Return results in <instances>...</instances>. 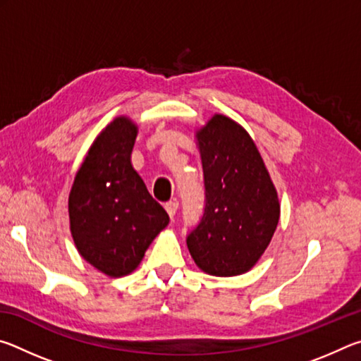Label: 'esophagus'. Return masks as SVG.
Returning <instances> with one entry per match:
<instances>
[{"instance_id": "34e87169", "label": "esophagus", "mask_w": 361, "mask_h": 361, "mask_svg": "<svg viewBox=\"0 0 361 361\" xmlns=\"http://www.w3.org/2000/svg\"><path fill=\"white\" fill-rule=\"evenodd\" d=\"M164 207H166L169 216L173 218L176 210H178V200H176V199H170V200H167L166 205H164Z\"/></svg>"}]
</instances>
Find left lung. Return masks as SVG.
Here are the masks:
<instances>
[{"label": "left lung", "mask_w": 361, "mask_h": 361, "mask_svg": "<svg viewBox=\"0 0 361 361\" xmlns=\"http://www.w3.org/2000/svg\"><path fill=\"white\" fill-rule=\"evenodd\" d=\"M205 205L186 243L204 272L231 277L250 271L276 232L277 191L259 151L234 121L216 114L197 132Z\"/></svg>", "instance_id": "obj_1"}]
</instances>
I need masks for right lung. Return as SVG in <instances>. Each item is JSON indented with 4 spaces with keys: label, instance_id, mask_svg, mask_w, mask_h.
I'll return each mask as SVG.
<instances>
[{
    "label": "right lung",
    "instance_id": "right-lung-1",
    "mask_svg": "<svg viewBox=\"0 0 361 361\" xmlns=\"http://www.w3.org/2000/svg\"><path fill=\"white\" fill-rule=\"evenodd\" d=\"M135 137L130 119H114L89 149L70 192L78 252L109 277L137 269L146 248L169 224L167 212L130 164Z\"/></svg>",
    "mask_w": 361,
    "mask_h": 361
}]
</instances>
